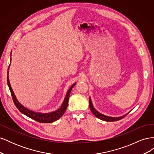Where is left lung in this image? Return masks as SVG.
Masks as SVG:
<instances>
[{
    "label": "left lung",
    "mask_w": 154,
    "mask_h": 154,
    "mask_svg": "<svg viewBox=\"0 0 154 154\" xmlns=\"http://www.w3.org/2000/svg\"><path fill=\"white\" fill-rule=\"evenodd\" d=\"M89 106H90V109L91 110V112H92V114H94L96 117H97V118H99L101 120H103V121H105V122H116V121H118V120H120L123 119V118H125L126 116H127L128 114H126L124 116H121V117H109V116H105L103 114H102L101 113H100L99 112H97L95 108L94 107V106H93L92 103V101H91V99L90 97L89 99Z\"/></svg>",
    "instance_id": "8db88e82"
}]
</instances>
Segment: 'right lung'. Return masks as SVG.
<instances>
[{
	"mask_svg": "<svg viewBox=\"0 0 154 154\" xmlns=\"http://www.w3.org/2000/svg\"><path fill=\"white\" fill-rule=\"evenodd\" d=\"M10 65L9 66V67L8 69V72H7L8 85L9 88H10V90L14 103H15V106H17V108L18 109V110H19L21 113L24 114V115L27 116V117H29V118H30L36 121V122H38L39 123H53V122L58 120V119H60V118L62 117L63 114H64L65 112H66V109H67L70 94H71L72 88H73V87L74 85H76V83H74V84L71 87V88H70L68 90V91L67 92L66 97H65L63 103L62 104V106L60 109H58V110H55L54 112H49V113L35 112H34V111L29 110L28 109L26 108L25 106H24L22 104H20V103H19V101L17 100V97H16L15 94H14L12 88L11 87L10 83V80H9V76L8 75H9V69H10Z\"/></svg>",
	"mask_w": 154,
	"mask_h": 154,
	"instance_id": "obj_1",
	"label": "right lung"
}]
</instances>
